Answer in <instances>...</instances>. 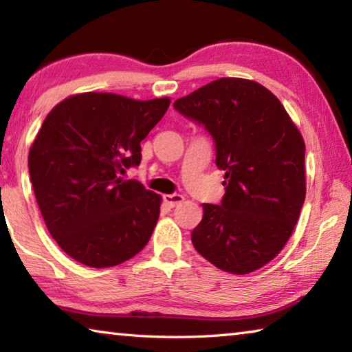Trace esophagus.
<instances>
[{
    "mask_svg": "<svg viewBox=\"0 0 352 352\" xmlns=\"http://www.w3.org/2000/svg\"><path fill=\"white\" fill-rule=\"evenodd\" d=\"M163 200H164L166 205L174 208L177 205H180L182 201L184 200V197L180 194H166V195H163Z\"/></svg>",
    "mask_w": 352,
    "mask_h": 352,
    "instance_id": "34e87169",
    "label": "esophagus"
}]
</instances>
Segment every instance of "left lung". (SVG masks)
<instances>
[{"label":"left lung","mask_w":352,"mask_h":352,"mask_svg":"<svg viewBox=\"0 0 352 352\" xmlns=\"http://www.w3.org/2000/svg\"><path fill=\"white\" fill-rule=\"evenodd\" d=\"M174 107L204 124L225 170L222 204H204L194 248L233 275L261 269L287 243L306 199L300 130L275 94L241 77L212 80Z\"/></svg>","instance_id":"left-lung-1"}]
</instances>
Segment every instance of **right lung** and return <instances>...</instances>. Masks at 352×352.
I'll return each mask as SVG.
<instances>
[{
    "label": "right lung",
    "mask_w": 352,
    "mask_h": 352,
    "mask_svg": "<svg viewBox=\"0 0 352 352\" xmlns=\"http://www.w3.org/2000/svg\"><path fill=\"white\" fill-rule=\"evenodd\" d=\"M169 104L80 93L41 124L28 158L34 194L50 234L80 264H122L151 239L162 195L119 174L141 163V141Z\"/></svg>",
    "instance_id": "1"
}]
</instances>
